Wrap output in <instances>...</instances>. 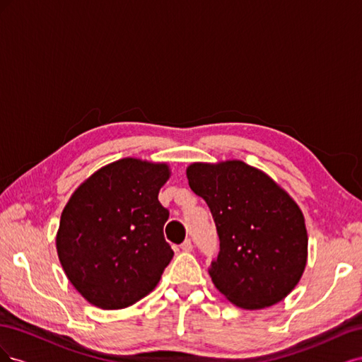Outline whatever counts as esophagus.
<instances>
[{
  "label": "esophagus",
  "mask_w": 362,
  "mask_h": 362,
  "mask_svg": "<svg viewBox=\"0 0 362 362\" xmlns=\"http://www.w3.org/2000/svg\"><path fill=\"white\" fill-rule=\"evenodd\" d=\"M181 249L182 250H192L193 249V245H192V240L190 238H185L184 242L181 243Z\"/></svg>",
  "instance_id": "1"
}]
</instances>
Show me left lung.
Returning <instances> with one entry per match:
<instances>
[{
  "mask_svg": "<svg viewBox=\"0 0 362 362\" xmlns=\"http://www.w3.org/2000/svg\"><path fill=\"white\" fill-rule=\"evenodd\" d=\"M190 189L213 214L221 250L208 269L216 288L245 310L281 302L308 257L305 218L269 175L240 160L187 168Z\"/></svg>",
  "mask_w": 362,
  "mask_h": 362,
  "instance_id": "1",
  "label": "left lung"
}]
</instances>
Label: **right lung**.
Segmentation results:
<instances>
[{"label":"right lung","instance_id":"obj_1","mask_svg":"<svg viewBox=\"0 0 362 362\" xmlns=\"http://www.w3.org/2000/svg\"><path fill=\"white\" fill-rule=\"evenodd\" d=\"M169 177L166 163L122 158L96 170L64 206L59 259L98 308H127L157 287L173 257L163 234L169 210L158 201Z\"/></svg>","mask_w":362,"mask_h":362}]
</instances>
